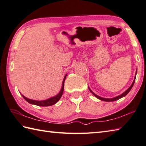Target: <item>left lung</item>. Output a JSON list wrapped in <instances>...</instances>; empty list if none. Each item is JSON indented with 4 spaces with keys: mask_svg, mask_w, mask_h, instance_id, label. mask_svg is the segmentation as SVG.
Listing matches in <instances>:
<instances>
[{
    "mask_svg": "<svg viewBox=\"0 0 146 146\" xmlns=\"http://www.w3.org/2000/svg\"><path fill=\"white\" fill-rule=\"evenodd\" d=\"M137 70H136V73H135V78H134V80H133V81L132 84L130 85V87L129 88H128L127 90H125L123 93L121 94V95L116 96V97H115V98H101V97H100V96H98V95H96V94L95 93H94V92H92V91L91 90V89H90V88H89V87H88V89H89V90L90 91V92L92 93L94 96L96 97V98H98V99H100V100H101V101H106V102H112V101H117V100H118V99H121V98H123V97H125V96H126L128 92H130V90L132 89V87H133V86L134 83H135V78H136V75H137Z\"/></svg>",
    "mask_w": 146,
    "mask_h": 146,
    "instance_id": "1",
    "label": "left lung"
}]
</instances>
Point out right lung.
Masks as SVG:
<instances>
[{"label": "right lung", "instance_id": "right-lung-1", "mask_svg": "<svg viewBox=\"0 0 146 146\" xmlns=\"http://www.w3.org/2000/svg\"><path fill=\"white\" fill-rule=\"evenodd\" d=\"M66 75L64 77L63 81H62V87L61 89L60 90V92L57 94L56 96L52 97V98H48L46 100H44V101H35V100H33V99H28L27 98H26L25 96H24L23 95L21 96H23L26 101H27L28 103L31 104H34L36 106H52L55 104L57 102L59 101V100L60 99V98H61V96L62 95V93H63L64 91V81L66 79Z\"/></svg>", "mask_w": 146, "mask_h": 146}]
</instances>
